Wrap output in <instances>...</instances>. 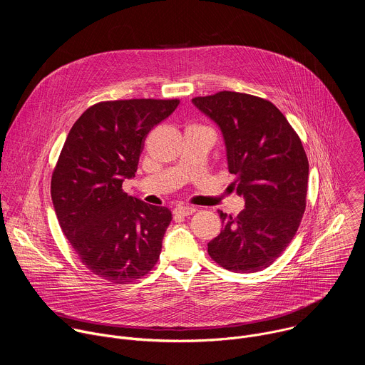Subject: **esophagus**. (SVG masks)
Listing matches in <instances>:
<instances>
[{
	"mask_svg": "<svg viewBox=\"0 0 365 365\" xmlns=\"http://www.w3.org/2000/svg\"><path fill=\"white\" fill-rule=\"evenodd\" d=\"M195 211H196V210H195V207H192V206L179 205V206H176L175 210H173V214L178 215V217H189V215H192Z\"/></svg>",
	"mask_w": 365,
	"mask_h": 365,
	"instance_id": "obj_1",
	"label": "esophagus"
}]
</instances>
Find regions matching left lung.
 I'll return each instance as SVG.
<instances>
[{"instance_id":"8db88e82","label":"left lung","mask_w":365,"mask_h":365,"mask_svg":"<svg viewBox=\"0 0 365 365\" xmlns=\"http://www.w3.org/2000/svg\"><path fill=\"white\" fill-rule=\"evenodd\" d=\"M192 102L221 128L228 170L245 199L237 217L220 211L224 228L207 254L230 272L263 270L290 244L304 212L309 162L302 141L267 99L221 91Z\"/></svg>"}]
</instances>
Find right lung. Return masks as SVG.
<instances>
[{"mask_svg":"<svg viewBox=\"0 0 365 365\" xmlns=\"http://www.w3.org/2000/svg\"><path fill=\"white\" fill-rule=\"evenodd\" d=\"M179 99L103 101L71 128L51 175V200L61 228L82 264L113 284L145 276L158 263L172 221L123 190L135 175L144 140Z\"/></svg>","mask_w":365,"mask_h":365,"instance_id":"right-lung-1","label":"right lung"}]
</instances>
